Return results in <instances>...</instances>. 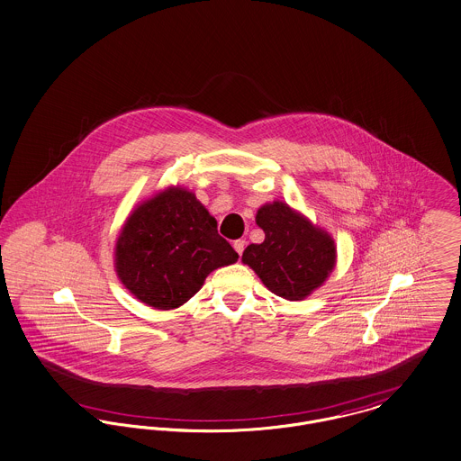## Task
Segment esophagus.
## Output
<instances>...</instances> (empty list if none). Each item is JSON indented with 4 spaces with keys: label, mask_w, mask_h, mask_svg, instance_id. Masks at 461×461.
<instances>
[{
    "label": "esophagus",
    "mask_w": 461,
    "mask_h": 461,
    "mask_svg": "<svg viewBox=\"0 0 461 461\" xmlns=\"http://www.w3.org/2000/svg\"><path fill=\"white\" fill-rule=\"evenodd\" d=\"M246 241L245 240H238V241H234V249L238 251V255L241 257L243 255V251H245Z\"/></svg>",
    "instance_id": "obj_1"
}]
</instances>
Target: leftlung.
I'll return each instance as SVG.
<instances>
[{"mask_svg": "<svg viewBox=\"0 0 461 461\" xmlns=\"http://www.w3.org/2000/svg\"><path fill=\"white\" fill-rule=\"evenodd\" d=\"M257 225L266 232V240L248 246L243 262L273 294L303 301L332 273L334 240L288 204L276 201L262 206L257 212Z\"/></svg>", "mask_w": 461, "mask_h": 461, "instance_id": "obj_1", "label": "left lung"}]
</instances>
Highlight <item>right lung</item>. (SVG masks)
I'll return each instance as SVG.
<instances>
[{
  "label": "right lung",
  "instance_id": "add662e5",
  "mask_svg": "<svg viewBox=\"0 0 461 461\" xmlns=\"http://www.w3.org/2000/svg\"><path fill=\"white\" fill-rule=\"evenodd\" d=\"M236 260L215 218L184 188H167L134 210L115 248L123 286L155 309L182 306L212 271Z\"/></svg>",
  "mask_w": 461,
  "mask_h": 461
}]
</instances>
